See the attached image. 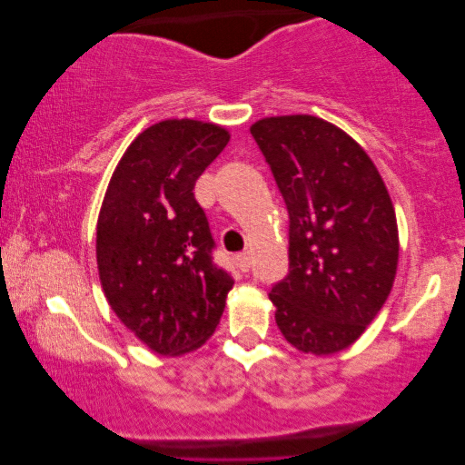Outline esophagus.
I'll return each mask as SVG.
<instances>
[{
  "label": "esophagus",
  "instance_id": "obj_1",
  "mask_svg": "<svg viewBox=\"0 0 465 465\" xmlns=\"http://www.w3.org/2000/svg\"><path fill=\"white\" fill-rule=\"evenodd\" d=\"M237 264H239V269L243 271V272L250 271V266H252V256H250V252H241L239 256H237Z\"/></svg>",
  "mask_w": 465,
  "mask_h": 465
}]
</instances>
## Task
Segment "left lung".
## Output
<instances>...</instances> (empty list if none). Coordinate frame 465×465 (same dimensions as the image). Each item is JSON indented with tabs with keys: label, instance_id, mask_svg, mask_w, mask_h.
<instances>
[{
	"label": "left lung",
	"instance_id": "left-lung-1",
	"mask_svg": "<svg viewBox=\"0 0 465 465\" xmlns=\"http://www.w3.org/2000/svg\"><path fill=\"white\" fill-rule=\"evenodd\" d=\"M290 215V271L272 285L275 322L298 351L355 342L390 296L398 224L371 156L345 131L298 114L252 124Z\"/></svg>",
	"mask_w": 465,
	"mask_h": 465
}]
</instances>
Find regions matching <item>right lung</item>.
<instances>
[{"label":"right lung","instance_id":"obj_1","mask_svg":"<svg viewBox=\"0 0 465 465\" xmlns=\"http://www.w3.org/2000/svg\"><path fill=\"white\" fill-rule=\"evenodd\" d=\"M228 139L201 120L152 124L120 158L101 205L97 266L107 302L161 355L199 349L234 283L213 262L215 241L193 193Z\"/></svg>","mask_w":465,"mask_h":465}]
</instances>
